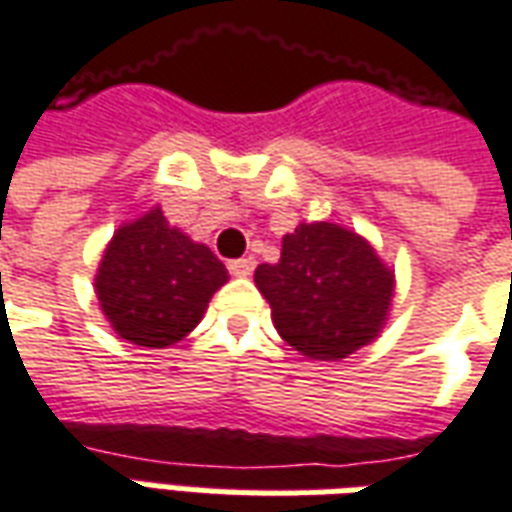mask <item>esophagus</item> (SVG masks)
Returning a JSON list of instances; mask_svg holds the SVG:
<instances>
[{"mask_svg":"<svg viewBox=\"0 0 512 512\" xmlns=\"http://www.w3.org/2000/svg\"><path fill=\"white\" fill-rule=\"evenodd\" d=\"M227 268H230L233 277H249V274L255 271V257H238V260H230Z\"/></svg>","mask_w":512,"mask_h":512,"instance_id":"1","label":"esophagus"}]
</instances>
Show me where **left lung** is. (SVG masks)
I'll list each match as a JSON object with an SVG mask.
<instances>
[{
    "mask_svg": "<svg viewBox=\"0 0 512 512\" xmlns=\"http://www.w3.org/2000/svg\"><path fill=\"white\" fill-rule=\"evenodd\" d=\"M255 285L293 351L315 362H340L384 332L395 268L356 230L310 222L282 238L279 263L257 266Z\"/></svg>",
    "mask_w": 512,
    "mask_h": 512,
    "instance_id": "1",
    "label": "left lung"
}]
</instances>
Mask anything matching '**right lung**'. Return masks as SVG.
<instances>
[{"instance_id": "1", "label": "right lung", "mask_w": 512, "mask_h": 512, "mask_svg": "<svg viewBox=\"0 0 512 512\" xmlns=\"http://www.w3.org/2000/svg\"><path fill=\"white\" fill-rule=\"evenodd\" d=\"M227 279L222 260L172 227L156 205L117 227L93 288L117 337L139 348H169L194 332Z\"/></svg>"}]
</instances>
